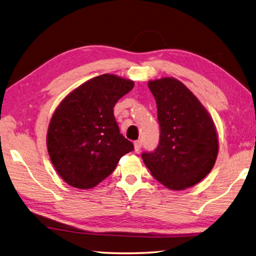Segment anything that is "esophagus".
Returning <instances> with one entry per match:
<instances>
[{
	"instance_id": "1",
	"label": "esophagus",
	"mask_w": 256,
	"mask_h": 256,
	"mask_svg": "<svg viewBox=\"0 0 256 256\" xmlns=\"http://www.w3.org/2000/svg\"><path fill=\"white\" fill-rule=\"evenodd\" d=\"M140 148H142V142H140V140H135V142H134V150L138 152L140 150Z\"/></svg>"
}]
</instances>
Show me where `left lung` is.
I'll return each instance as SVG.
<instances>
[{
	"mask_svg": "<svg viewBox=\"0 0 256 256\" xmlns=\"http://www.w3.org/2000/svg\"><path fill=\"white\" fill-rule=\"evenodd\" d=\"M160 126V145L142 158L152 176L170 190L200 182L214 168L219 136L202 103L182 81L172 77L150 80Z\"/></svg>",
	"mask_w": 256,
	"mask_h": 256,
	"instance_id": "1",
	"label": "left lung"
}]
</instances>
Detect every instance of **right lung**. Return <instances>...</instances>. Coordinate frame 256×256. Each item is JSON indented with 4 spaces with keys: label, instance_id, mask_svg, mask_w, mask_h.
Returning <instances> with one entry per match:
<instances>
[{
    "label": "right lung",
    "instance_id": "add662e5",
    "mask_svg": "<svg viewBox=\"0 0 256 256\" xmlns=\"http://www.w3.org/2000/svg\"><path fill=\"white\" fill-rule=\"evenodd\" d=\"M134 81L104 74L64 98L47 130V150L58 175L69 186L91 189L111 175L133 144L120 134L113 108Z\"/></svg>",
    "mask_w": 256,
    "mask_h": 256
}]
</instances>
